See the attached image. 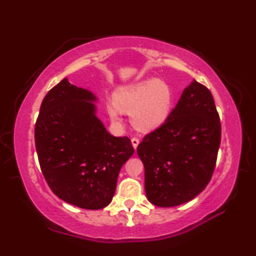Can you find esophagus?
<instances>
[{"label": "esophagus", "mask_w": 256, "mask_h": 256, "mask_svg": "<svg viewBox=\"0 0 256 256\" xmlns=\"http://www.w3.org/2000/svg\"><path fill=\"white\" fill-rule=\"evenodd\" d=\"M131 142H132V146H133V148H134V149H136V146H138V144H140V140H138V138H132Z\"/></svg>", "instance_id": "esophagus-1"}]
</instances>
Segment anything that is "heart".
<instances>
[{
	"label": "heart",
	"instance_id": "1",
	"mask_svg": "<svg viewBox=\"0 0 256 256\" xmlns=\"http://www.w3.org/2000/svg\"><path fill=\"white\" fill-rule=\"evenodd\" d=\"M174 92L162 79H146L120 86L114 94V102L107 104V112L115 123L123 120V112H131L132 124L144 132L154 131L170 116Z\"/></svg>",
	"mask_w": 256,
	"mask_h": 256
}]
</instances>
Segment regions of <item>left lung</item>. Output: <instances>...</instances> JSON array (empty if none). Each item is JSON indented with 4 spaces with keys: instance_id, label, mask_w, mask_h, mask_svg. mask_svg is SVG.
<instances>
[{
    "instance_id": "1",
    "label": "left lung",
    "mask_w": 256,
    "mask_h": 256,
    "mask_svg": "<svg viewBox=\"0 0 256 256\" xmlns=\"http://www.w3.org/2000/svg\"><path fill=\"white\" fill-rule=\"evenodd\" d=\"M220 140L222 124L214 97L193 80L166 122L138 146L148 200L170 208L198 196L214 174Z\"/></svg>"
}]
</instances>
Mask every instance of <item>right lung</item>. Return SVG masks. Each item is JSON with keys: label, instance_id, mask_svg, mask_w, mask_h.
Listing matches in <instances>:
<instances>
[{"label": "right lung", "instance_id": "right-lung-1", "mask_svg": "<svg viewBox=\"0 0 256 256\" xmlns=\"http://www.w3.org/2000/svg\"><path fill=\"white\" fill-rule=\"evenodd\" d=\"M97 100L64 78L47 92L34 125L47 184L60 200L88 210L110 204L120 168L134 152L128 136L108 133L96 115Z\"/></svg>", "mask_w": 256, "mask_h": 256}]
</instances>
